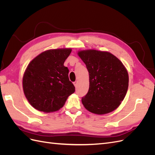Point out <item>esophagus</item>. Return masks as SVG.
Wrapping results in <instances>:
<instances>
[{"mask_svg":"<svg viewBox=\"0 0 155 155\" xmlns=\"http://www.w3.org/2000/svg\"><path fill=\"white\" fill-rule=\"evenodd\" d=\"M73 83H74V86L76 87H77V85H78V81H75V82H74Z\"/></svg>","mask_w":155,"mask_h":155,"instance_id":"34e87169","label":"esophagus"}]
</instances>
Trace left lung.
<instances>
[{"instance_id":"obj_1","label":"left lung","mask_w":155,"mask_h":155,"mask_svg":"<svg viewBox=\"0 0 155 155\" xmlns=\"http://www.w3.org/2000/svg\"><path fill=\"white\" fill-rule=\"evenodd\" d=\"M89 74V89L82 97L85 109L96 114L114 110L127 92L129 75L121 61L108 51L96 50L78 52Z\"/></svg>"}]
</instances>
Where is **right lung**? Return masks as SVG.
I'll list each match as a JSON object with an SVG mask.
<instances>
[{
	"mask_svg": "<svg viewBox=\"0 0 155 155\" xmlns=\"http://www.w3.org/2000/svg\"><path fill=\"white\" fill-rule=\"evenodd\" d=\"M71 48L46 50L28 65L23 75L22 87L30 104L44 112L59 110L68 97L75 92L64 66Z\"/></svg>",
	"mask_w": 155,
	"mask_h": 155,
	"instance_id": "add662e5",
	"label": "right lung"
}]
</instances>
